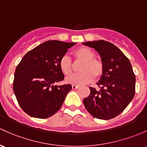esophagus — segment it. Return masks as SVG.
<instances>
[{
    "mask_svg": "<svg viewBox=\"0 0 147 147\" xmlns=\"http://www.w3.org/2000/svg\"><path fill=\"white\" fill-rule=\"evenodd\" d=\"M78 88H79V86H76V85H72V89H73V90L78 89Z\"/></svg>",
    "mask_w": 147,
    "mask_h": 147,
    "instance_id": "obj_1",
    "label": "esophagus"
}]
</instances>
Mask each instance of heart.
I'll list each match as a JSON object with an SVG mask.
<instances>
[{
  "instance_id": "obj_1",
  "label": "heart",
  "mask_w": 147,
  "mask_h": 147,
  "mask_svg": "<svg viewBox=\"0 0 147 147\" xmlns=\"http://www.w3.org/2000/svg\"><path fill=\"white\" fill-rule=\"evenodd\" d=\"M75 61H81L78 67V73L74 74L66 78V82L76 86H81L90 83L94 77L97 79L103 73L104 67L102 61L94 58L95 53L92 49L81 47L73 53ZM59 68L63 74L69 76L72 72L73 64L70 58L63 56L59 60Z\"/></svg>"
}]
</instances>
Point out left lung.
Wrapping results in <instances>:
<instances>
[{
    "instance_id": "8db88e82",
    "label": "left lung",
    "mask_w": 147,
    "mask_h": 147,
    "mask_svg": "<svg viewBox=\"0 0 147 147\" xmlns=\"http://www.w3.org/2000/svg\"><path fill=\"white\" fill-rule=\"evenodd\" d=\"M101 57L104 70L97 85L90 87V94L83 105L92 116L109 120L119 115L130 104L135 93V76L130 61L116 45L105 40L83 42Z\"/></svg>"
}]
</instances>
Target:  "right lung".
<instances>
[{"label": "right lung", "instance_id": "1", "mask_svg": "<svg viewBox=\"0 0 147 147\" xmlns=\"http://www.w3.org/2000/svg\"><path fill=\"white\" fill-rule=\"evenodd\" d=\"M76 42L48 40L28 52L15 69L13 90L28 115L46 118L61 108L71 85L57 86L64 78L59 60Z\"/></svg>", "mask_w": 147, "mask_h": 147}]
</instances>
